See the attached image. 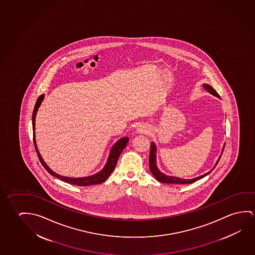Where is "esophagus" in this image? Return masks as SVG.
<instances>
[{"label":"esophagus","mask_w":255,"mask_h":255,"mask_svg":"<svg viewBox=\"0 0 255 255\" xmlns=\"http://www.w3.org/2000/svg\"><path fill=\"white\" fill-rule=\"evenodd\" d=\"M137 133L148 134L151 132V128L145 124H141L140 126H137Z\"/></svg>","instance_id":"1"}]
</instances>
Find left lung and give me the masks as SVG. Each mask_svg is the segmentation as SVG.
<instances>
[{"label":"left lung","instance_id":"8db88e82","mask_svg":"<svg viewBox=\"0 0 255 255\" xmlns=\"http://www.w3.org/2000/svg\"><path fill=\"white\" fill-rule=\"evenodd\" d=\"M203 87L208 91V93L213 94L214 96H216L217 98H220L219 94H217L216 92L211 86H209L208 84H204ZM223 152H224V149H223ZM223 154V153H222ZM222 156V155H221ZM221 156L219 157L218 161L216 163V166L218 163V161L221 159ZM216 166L214 167V169L216 168ZM149 168H150V171L153 174V176L156 178L157 180L161 183H165V184H192L194 183L195 181L200 180L201 178H203L204 176H207L209 173L211 172L212 170H210L209 172L204 174L202 176H198L195 177L193 179H184V178H179V177H176V176H167L163 173H161L159 169L157 168L156 164V145L153 143L151 142V147H150V155H149Z\"/></svg>","mask_w":255,"mask_h":255}]
</instances>
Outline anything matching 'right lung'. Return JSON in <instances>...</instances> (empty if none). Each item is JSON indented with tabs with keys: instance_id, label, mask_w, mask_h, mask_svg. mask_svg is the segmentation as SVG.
Listing matches in <instances>:
<instances>
[{
	"instance_id": "obj_1",
	"label": "right lung",
	"mask_w": 255,
	"mask_h": 255,
	"mask_svg": "<svg viewBox=\"0 0 255 255\" xmlns=\"http://www.w3.org/2000/svg\"><path fill=\"white\" fill-rule=\"evenodd\" d=\"M44 94H41L39 96L37 102H36L35 106H34V110H33V113H32V129H33V143H34V146H35L36 152L39 157V161L41 162V164L43 165L44 168L47 169V172L49 173L52 176L57 177L59 179L62 181H64L66 183H69L71 184H75V185H79V186H88V185H93V184H102L104 181L106 180L107 178L110 176V174L112 173L117 162H118V158L121 154L122 151L125 149L127 143L129 141V137H122L118 140L115 145L112 146V148L110 150V156L108 158V161L104 168L100 171V172L96 173L92 176H85V177H79V178H74V177H68V176H63L56 174L51 169L48 168L45 161H43L42 157L39 154V150L37 148V145H36L35 140V133H34V129H35V118L37 111L39 110V106L41 104V102L43 101Z\"/></svg>"
}]
</instances>
